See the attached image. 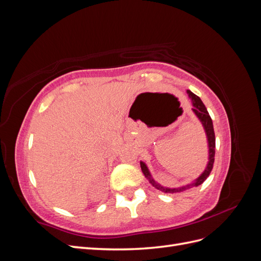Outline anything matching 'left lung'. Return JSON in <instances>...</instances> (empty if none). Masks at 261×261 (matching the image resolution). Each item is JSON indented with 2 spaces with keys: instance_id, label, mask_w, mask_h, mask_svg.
Instances as JSON below:
<instances>
[{
  "instance_id": "8db88e82",
  "label": "left lung",
  "mask_w": 261,
  "mask_h": 261,
  "mask_svg": "<svg viewBox=\"0 0 261 261\" xmlns=\"http://www.w3.org/2000/svg\"><path fill=\"white\" fill-rule=\"evenodd\" d=\"M187 93L189 94V98H192L193 101V111L195 112V114L197 115V117L199 118L201 124L203 125V128L206 130L207 134V138H208V145H209V162L207 165V169L203 171L202 174L197 178L196 180H194L193 183L188 184L186 186L183 187H177V188H167L163 187L161 185H159L156 181L151 177V174L147 168V165L144 162H140V168L141 171L145 174V176L149 179L150 183H151L156 189L163 192V193H170V194H174V193H180L184 192L186 189H189L195 186H199L200 184H202L206 178L210 175L211 170L213 168V162H215V153H216V136H215V129H213V124H212V120L211 117L207 111V108L204 107V105L202 103V101L200 100V98L198 96H196L195 93H193L192 91L187 90Z\"/></svg>"
}]
</instances>
